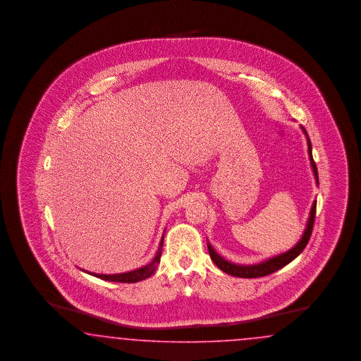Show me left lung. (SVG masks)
<instances>
[{
    "label": "left lung",
    "mask_w": 361,
    "mask_h": 361,
    "mask_svg": "<svg viewBox=\"0 0 361 361\" xmlns=\"http://www.w3.org/2000/svg\"><path fill=\"white\" fill-rule=\"evenodd\" d=\"M302 131L306 136L307 145H308V157H310V161H311V168H312V173L315 176L317 185H319L317 165H315V161L312 159L311 142H310V137L307 135L305 127H302ZM315 210H317V201L312 202V207L310 210V217L307 219L306 229L303 231L300 240H298V243L294 247H291L287 252L278 254V255L271 257V258H267L262 262L252 263V264H238V263L230 262L228 259H225L224 257H221L208 240V250L210 258H212L213 262L216 263V266L219 267V270H222L224 273L229 274V275H233V276H238V278H259V276L275 273L276 270L282 269L286 264L293 262L296 257L305 250V247H306L307 243L310 240V237H311V233H312V226H314V221H315Z\"/></svg>",
    "instance_id": "left-lung-1"
}]
</instances>
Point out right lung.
<instances>
[{"mask_svg":"<svg viewBox=\"0 0 361 361\" xmlns=\"http://www.w3.org/2000/svg\"><path fill=\"white\" fill-rule=\"evenodd\" d=\"M163 242H164V234L161 237L160 240V245H159V249L154 254V257L152 258V261L147 264H144L139 269H135L131 271H127V273L121 274H97V273H88L87 270H83L80 269L82 271L90 274L92 276H97L99 279H103V281H109V282H119V283H136V282H140L144 281L147 278H149L157 269V264L160 263V258H161V250H163Z\"/></svg>","mask_w":361,"mask_h":361,"instance_id":"add662e5","label":"right lung"}]
</instances>
